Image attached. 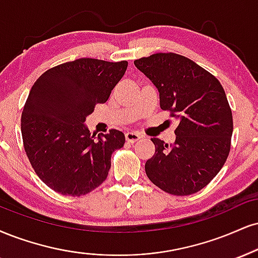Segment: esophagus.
<instances>
[{"label": "esophagus", "instance_id": "obj_1", "mask_svg": "<svg viewBox=\"0 0 258 258\" xmlns=\"http://www.w3.org/2000/svg\"><path fill=\"white\" fill-rule=\"evenodd\" d=\"M125 136H126V141H128L130 143H135V142H137V141H139V139L142 138L141 133L133 132V131L127 132Z\"/></svg>", "mask_w": 258, "mask_h": 258}]
</instances>
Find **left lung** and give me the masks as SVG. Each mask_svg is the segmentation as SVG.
Wrapping results in <instances>:
<instances>
[{"instance_id": "left-lung-1", "label": "left lung", "mask_w": 258, "mask_h": 258, "mask_svg": "<svg viewBox=\"0 0 258 258\" xmlns=\"http://www.w3.org/2000/svg\"><path fill=\"white\" fill-rule=\"evenodd\" d=\"M160 92V107L179 120L173 144L151 138L155 154L145 163L151 182L174 196L206 187L227 160L233 117L222 85L190 58L159 52L135 61Z\"/></svg>"}]
</instances>
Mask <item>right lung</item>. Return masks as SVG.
Masks as SVG:
<instances>
[{"instance_id":"obj_1","label":"right lung","mask_w":258,"mask_h":258,"mask_svg":"<svg viewBox=\"0 0 258 258\" xmlns=\"http://www.w3.org/2000/svg\"><path fill=\"white\" fill-rule=\"evenodd\" d=\"M127 64L78 58L50 68L32 85L21 114L24 149L51 190L79 197L107 179L111 154L123 147L125 135L111 128L96 139L84 121L108 101Z\"/></svg>"}]
</instances>
